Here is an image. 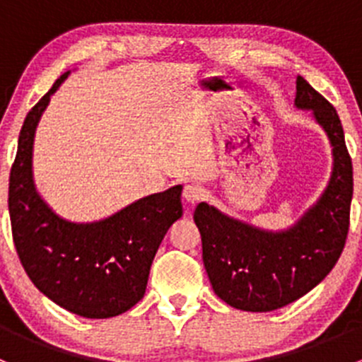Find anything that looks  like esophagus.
I'll use <instances>...</instances> for the list:
<instances>
[{
  "label": "esophagus",
  "instance_id": "1",
  "mask_svg": "<svg viewBox=\"0 0 362 362\" xmlns=\"http://www.w3.org/2000/svg\"><path fill=\"white\" fill-rule=\"evenodd\" d=\"M203 194H204L203 187L198 184H187L184 187V198H185V202H189V203L199 202V199L203 198Z\"/></svg>",
  "mask_w": 362,
  "mask_h": 362
}]
</instances>
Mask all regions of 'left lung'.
Masks as SVG:
<instances>
[{
	"mask_svg": "<svg viewBox=\"0 0 362 362\" xmlns=\"http://www.w3.org/2000/svg\"><path fill=\"white\" fill-rule=\"evenodd\" d=\"M296 107L312 108L333 145V177L320 202L286 233L259 231L206 203L194 211L215 294L245 312H272L310 293L334 268L349 235L352 158L338 113L301 75Z\"/></svg>",
	"mask_w": 362,
	"mask_h": 362,
	"instance_id": "left-lung-1",
	"label": "left lung"
}]
</instances>
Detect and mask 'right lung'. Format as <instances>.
<instances>
[{"mask_svg": "<svg viewBox=\"0 0 362 362\" xmlns=\"http://www.w3.org/2000/svg\"><path fill=\"white\" fill-rule=\"evenodd\" d=\"M69 71L25 115L10 170L8 210L17 255L36 289L68 312L108 319L144 298L154 255L182 217V185L129 204L94 224L57 217L36 194L31 152L36 124Z\"/></svg>", "mask_w": 362, "mask_h": 362, "instance_id": "add662e5", "label": "right lung"}]
</instances>
